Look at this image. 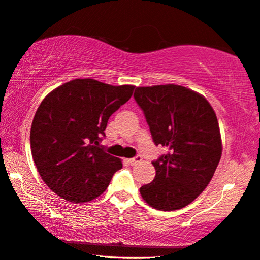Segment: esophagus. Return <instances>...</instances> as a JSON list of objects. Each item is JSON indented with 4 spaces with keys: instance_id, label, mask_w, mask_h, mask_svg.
<instances>
[{
    "instance_id": "34e87169",
    "label": "esophagus",
    "mask_w": 260,
    "mask_h": 260,
    "mask_svg": "<svg viewBox=\"0 0 260 260\" xmlns=\"http://www.w3.org/2000/svg\"><path fill=\"white\" fill-rule=\"evenodd\" d=\"M141 160H142L141 155H137V156L128 158V164L132 165V166H134V165H138L139 162H141Z\"/></svg>"
}]
</instances>
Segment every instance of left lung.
Masks as SVG:
<instances>
[{
	"instance_id": "obj_1",
	"label": "left lung",
	"mask_w": 260,
	"mask_h": 260,
	"mask_svg": "<svg viewBox=\"0 0 260 260\" xmlns=\"http://www.w3.org/2000/svg\"><path fill=\"white\" fill-rule=\"evenodd\" d=\"M134 99L145 114L155 146L168 152L152 161L156 175L142 185V199L157 210L191 203L214 176L222 155L215 111L199 93L180 85L137 87Z\"/></svg>"
}]
</instances>
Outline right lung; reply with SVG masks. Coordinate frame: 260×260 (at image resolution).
<instances>
[{"mask_svg":"<svg viewBox=\"0 0 260 260\" xmlns=\"http://www.w3.org/2000/svg\"><path fill=\"white\" fill-rule=\"evenodd\" d=\"M134 86L75 79L45 96L30 131L31 154L46 185L73 203L106 190L121 161L104 150L107 121L132 96Z\"/></svg>","mask_w":260,"mask_h":260,"instance_id":"1","label":"right lung"}]
</instances>
